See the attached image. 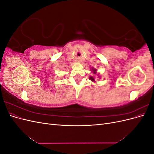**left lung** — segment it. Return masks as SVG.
<instances>
[{"mask_svg": "<svg viewBox=\"0 0 154 154\" xmlns=\"http://www.w3.org/2000/svg\"><path fill=\"white\" fill-rule=\"evenodd\" d=\"M94 71V72H95V71H96V69H94V71ZM94 73L95 74V72H94ZM89 78H90V80H92V81H94V82H95V80H94V78H93V77H90Z\"/></svg>", "mask_w": 154, "mask_h": 154, "instance_id": "1", "label": "left lung"}]
</instances>
